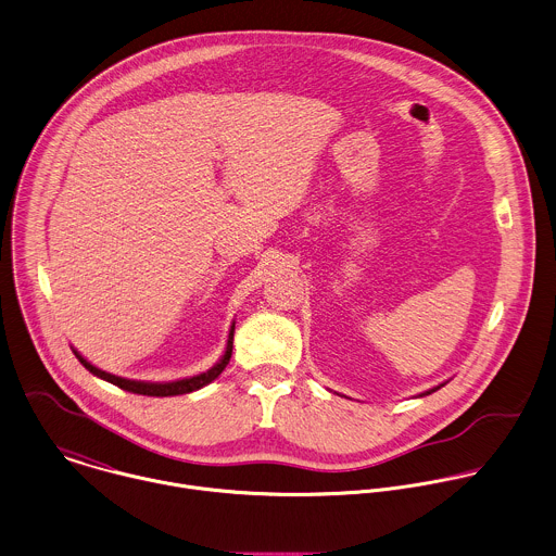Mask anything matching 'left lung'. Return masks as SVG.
Returning a JSON list of instances; mask_svg holds the SVG:
<instances>
[{
    "label": "left lung",
    "instance_id": "obj_1",
    "mask_svg": "<svg viewBox=\"0 0 556 556\" xmlns=\"http://www.w3.org/2000/svg\"><path fill=\"white\" fill-rule=\"evenodd\" d=\"M442 386H444V383H442ZM442 386H438V388H433V390H429V392H425V394H431V392H435V390H440V388H442ZM425 394H422V396H425Z\"/></svg>",
    "mask_w": 556,
    "mask_h": 556
}]
</instances>
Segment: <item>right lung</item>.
<instances>
[{"instance_id":"obj_1","label":"right lung","mask_w":556,"mask_h":556,"mask_svg":"<svg viewBox=\"0 0 556 556\" xmlns=\"http://www.w3.org/2000/svg\"><path fill=\"white\" fill-rule=\"evenodd\" d=\"M233 327H236V325H231L225 355L220 357V362H218L216 366H212L207 372H201V375H197V377L179 379V381H170V383H147V381L123 379V377H116V375H110V372H105V370L94 368V366H92L90 362H86L77 351H73V353H75V357L79 359V364H81L88 372H92L94 377H99V379H103V381H108V383H112V386H116V388H121V390H127V392H131V394H142V396H177V394H190V392H194V390H201L203 386L212 383V381L225 370V366H227L229 359H231Z\"/></svg>"}]
</instances>
